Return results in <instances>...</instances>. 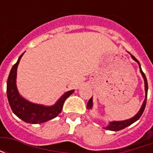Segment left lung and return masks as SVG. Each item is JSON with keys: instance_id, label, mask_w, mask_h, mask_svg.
Here are the masks:
<instances>
[{"instance_id": "obj_1", "label": "left lung", "mask_w": 153, "mask_h": 153, "mask_svg": "<svg viewBox=\"0 0 153 153\" xmlns=\"http://www.w3.org/2000/svg\"><path fill=\"white\" fill-rule=\"evenodd\" d=\"M131 55V54H130ZM131 57L133 58V60H135L137 63L138 64V66H139V70H140V72L142 74V76L143 78V79H144V84H145V99L143 101V105H142L141 108L139 110V111H138L136 115L134 116V117H132V118L128 119V120H122V121H112V122H110L109 125H107L106 127H105L104 128H106V129H108V130H111V131H119V130H121L123 128H126V127H128V125H132L133 123H134L135 121H137L138 119L141 117L142 114L143 113L145 109V106H146V103H147V97H148V81H147V78L145 76L144 73L143 72V70L141 69V65H140V63H139V61H138L136 58H135L133 55H131ZM87 108L88 110H90L93 108V97H91L88 101V102L87 104Z\"/></svg>"}]
</instances>
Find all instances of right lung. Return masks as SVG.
Here are the masks:
<instances>
[{
    "label": "right lung",
    "mask_w": 153,
    "mask_h": 153,
    "mask_svg": "<svg viewBox=\"0 0 153 153\" xmlns=\"http://www.w3.org/2000/svg\"><path fill=\"white\" fill-rule=\"evenodd\" d=\"M23 55L24 53L19 57L17 62L13 65L7 79L6 93H7L9 104L14 114L26 123H30V124L44 123L56 117L61 112L65 101L74 93V90H70L64 93L60 97V99L56 102V104L51 106L35 104L25 99L23 97L19 95L16 87L17 68Z\"/></svg>",
    "instance_id": "add662e5"
}]
</instances>
